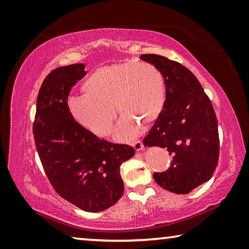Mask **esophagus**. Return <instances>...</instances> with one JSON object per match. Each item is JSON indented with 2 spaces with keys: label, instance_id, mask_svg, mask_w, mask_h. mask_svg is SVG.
Segmentation results:
<instances>
[{
  "label": "esophagus",
  "instance_id": "1",
  "mask_svg": "<svg viewBox=\"0 0 249 249\" xmlns=\"http://www.w3.org/2000/svg\"><path fill=\"white\" fill-rule=\"evenodd\" d=\"M133 147H134L135 150H136V151H140V150H142V148H144V145H142V142L141 141H137V142H133Z\"/></svg>",
  "mask_w": 249,
  "mask_h": 249
}]
</instances>
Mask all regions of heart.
I'll list each match as a JSON object with an SVG mask.
<instances>
[{
    "label": "heart",
    "mask_w": 249,
    "mask_h": 249,
    "mask_svg": "<svg viewBox=\"0 0 249 249\" xmlns=\"http://www.w3.org/2000/svg\"><path fill=\"white\" fill-rule=\"evenodd\" d=\"M86 94L69 99V109L77 123L98 136L112 133L116 111L122 115L116 129L121 141L137 136L141 125L158 120L166 103V80L149 62L125 61L102 67L82 84Z\"/></svg>",
    "instance_id": "1"
}]
</instances>
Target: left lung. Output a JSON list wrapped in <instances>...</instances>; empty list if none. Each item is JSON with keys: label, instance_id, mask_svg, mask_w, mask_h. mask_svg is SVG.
Returning <instances> with one entry per match:
<instances>
[{"label": "left lung", "instance_id": "1", "mask_svg": "<svg viewBox=\"0 0 249 249\" xmlns=\"http://www.w3.org/2000/svg\"><path fill=\"white\" fill-rule=\"evenodd\" d=\"M141 59L158 67L166 80L165 107L142 142L167 148L172 161L168 170L155 172L154 179L168 191L187 195L209 181L217 166L215 112L199 80L184 66L154 53Z\"/></svg>", "mask_w": 249, "mask_h": 249}]
</instances>
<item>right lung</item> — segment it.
<instances>
[{"label":"right lung","instance_id":"1","mask_svg":"<svg viewBox=\"0 0 249 249\" xmlns=\"http://www.w3.org/2000/svg\"><path fill=\"white\" fill-rule=\"evenodd\" d=\"M86 74L83 64H74L46 77L37 96L33 130L41 165L58 195L87 212H100L123 196L120 167L135 149L100 140L71 115L70 90Z\"/></svg>","mask_w":249,"mask_h":249}]
</instances>
